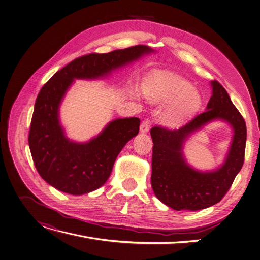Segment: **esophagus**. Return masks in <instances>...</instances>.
<instances>
[{"mask_svg":"<svg viewBox=\"0 0 260 260\" xmlns=\"http://www.w3.org/2000/svg\"><path fill=\"white\" fill-rule=\"evenodd\" d=\"M151 127V120L150 119H144L140 125V132L141 133H148Z\"/></svg>","mask_w":260,"mask_h":260,"instance_id":"esophagus-1","label":"esophagus"}]
</instances>
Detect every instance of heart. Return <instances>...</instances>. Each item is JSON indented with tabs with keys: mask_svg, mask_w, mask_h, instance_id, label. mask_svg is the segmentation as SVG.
<instances>
[{
	"mask_svg": "<svg viewBox=\"0 0 260 260\" xmlns=\"http://www.w3.org/2000/svg\"><path fill=\"white\" fill-rule=\"evenodd\" d=\"M188 81L168 72H155L146 83L145 94L155 103L174 102L164 114L162 120L169 126H175L193 115L202 104L198 90Z\"/></svg>",
	"mask_w": 260,
	"mask_h": 260,
	"instance_id": "obj_1",
	"label": "heart"
}]
</instances>
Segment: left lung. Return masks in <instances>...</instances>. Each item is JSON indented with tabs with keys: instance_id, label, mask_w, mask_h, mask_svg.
Listing matches in <instances>:
<instances>
[{
	"instance_id": "obj_1",
	"label": "left lung",
	"mask_w": 260,
	"mask_h": 260,
	"mask_svg": "<svg viewBox=\"0 0 260 260\" xmlns=\"http://www.w3.org/2000/svg\"><path fill=\"white\" fill-rule=\"evenodd\" d=\"M212 95L206 110L178 129L154 126L152 188L157 199L175 210H200L219 203L230 190L244 161L246 125L223 86L211 82ZM220 118L233 126L234 136L225 162L217 171L200 173L183 159L181 149L190 133L205 123Z\"/></svg>"
}]
</instances>
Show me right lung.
<instances>
[{"mask_svg":"<svg viewBox=\"0 0 260 260\" xmlns=\"http://www.w3.org/2000/svg\"><path fill=\"white\" fill-rule=\"evenodd\" d=\"M151 52L139 44L105 54H87L68 63L43 85L34 108L28 144L37 171L48 184L62 192L81 196L106 183L123 146L139 133L140 119H116L98 137L76 143L64 136L59 124L60 102L74 78L106 76Z\"/></svg>","mask_w":260,"mask_h":260,"instance_id":"add662e5","label":"right lung"}]
</instances>
